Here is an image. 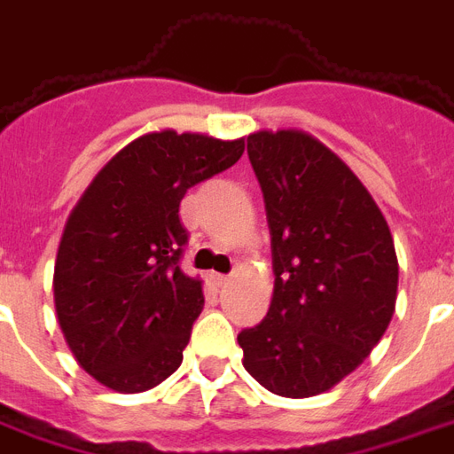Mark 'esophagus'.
Masks as SVG:
<instances>
[{
	"mask_svg": "<svg viewBox=\"0 0 454 454\" xmlns=\"http://www.w3.org/2000/svg\"><path fill=\"white\" fill-rule=\"evenodd\" d=\"M228 281H231L228 274H214V284H216V286H226Z\"/></svg>",
	"mask_w": 454,
	"mask_h": 454,
	"instance_id": "esophagus-1",
	"label": "esophagus"
}]
</instances>
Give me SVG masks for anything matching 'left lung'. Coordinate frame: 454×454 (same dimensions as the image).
<instances>
[{"instance_id": "obj_1", "label": "left lung", "mask_w": 454, "mask_h": 454, "mask_svg": "<svg viewBox=\"0 0 454 454\" xmlns=\"http://www.w3.org/2000/svg\"><path fill=\"white\" fill-rule=\"evenodd\" d=\"M271 236L274 298L238 334L245 371L281 397L320 395L364 364L397 303V254L351 168L298 129L247 137Z\"/></svg>"}]
</instances>
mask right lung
Segmentation results:
<instances>
[{
  "label": "right lung",
  "instance_id": "1",
  "mask_svg": "<svg viewBox=\"0 0 454 454\" xmlns=\"http://www.w3.org/2000/svg\"><path fill=\"white\" fill-rule=\"evenodd\" d=\"M245 151L173 129L124 146L74 207L55 262V310L83 371L117 392H144L183 364L204 308L201 281L180 270V201Z\"/></svg>",
  "mask_w": 454,
  "mask_h": 454
}]
</instances>
